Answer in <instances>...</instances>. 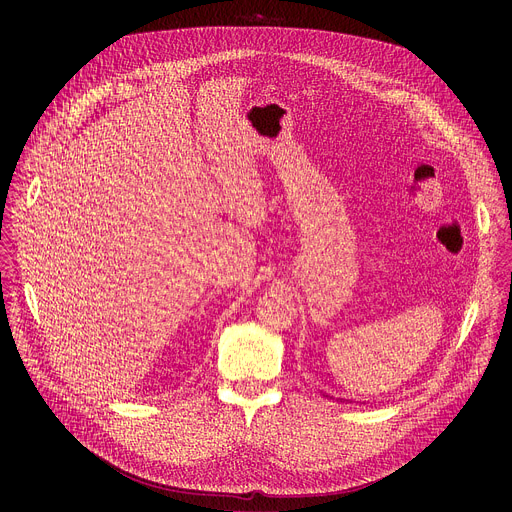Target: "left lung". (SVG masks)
<instances>
[{"mask_svg": "<svg viewBox=\"0 0 512 512\" xmlns=\"http://www.w3.org/2000/svg\"><path fill=\"white\" fill-rule=\"evenodd\" d=\"M326 397H328V395H326ZM340 401H342V399H340Z\"/></svg>", "mask_w": 512, "mask_h": 512, "instance_id": "1", "label": "left lung"}]
</instances>
